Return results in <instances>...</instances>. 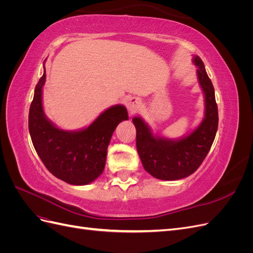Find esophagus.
<instances>
[{"label":"esophagus","mask_w":253,"mask_h":253,"mask_svg":"<svg viewBox=\"0 0 253 253\" xmlns=\"http://www.w3.org/2000/svg\"><path fill=\"white\" fill-rule=\"evenodd\" d=\"M126 109H127L128 113L131 115L137 113L140 110V101L138 100V99L134 98V97L127 98L126 101Z\"/></svg>","instance_id":"1"}]
</instances>
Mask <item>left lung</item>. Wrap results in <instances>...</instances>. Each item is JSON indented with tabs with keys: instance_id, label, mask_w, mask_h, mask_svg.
Listing matches in <instances>:
<instances>
[{
	"instance_id": "8db88e82",
	"label": "left lung",
	"mask_w": 253,
	"mask_h": 253,
	"mask_svg": "<svg viewBox=\"0 0 253 253\" xmlns=\"http://www.w3.org/2000/svg\"><path fill=\"white\" fill-rule=\"evenodd\" d=\"M197 78L205 95V117L201 125L179 139L153 134L140 117H134L136 147L144 170L155 178L177 180L193 174L208 154L218 126V112L214 87L202 59L195 56Z\"/></svg>"
}]
</instances>
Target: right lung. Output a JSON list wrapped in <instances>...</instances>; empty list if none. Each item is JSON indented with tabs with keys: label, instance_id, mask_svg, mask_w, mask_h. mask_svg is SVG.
<instances>
[{
	"label": "right lung",
	"instance_id": "right-lung-1",
	"mask_svg": "<svg viewBox=\"0 0 253 253\" xmlns=\"http://www.w3.org/2000/svg\"><path fill=\"white\" fill-rule=\"evenodd\" d=\"M45 78L44 68L29 109L28 128L35 150L57 178L70 185H87L103 172L112 135L121 121L128 119L127 111L124 105H113L87 127L64 131L44 114L42 87Z\"/></svg>",
	"mask_w": 253,
	"mask_h": 253
}]
</instances>
